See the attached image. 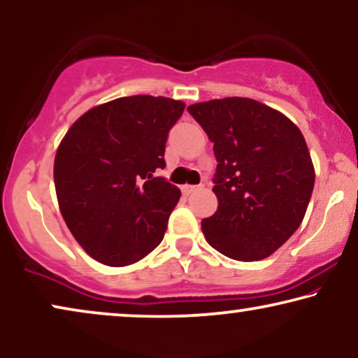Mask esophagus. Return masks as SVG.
<instances>
[{"mask_svg":"<svg viewBox=\"0 0 358 358\" xmlns=\"http://www.w3.org/2000/svg\"><path fill=\"white\" fill-rule=\"evenodd\" d=\"M196 189H199V187H193V185H185V187H182L183 194H192L193 192H196Z\"/></svg>","mask_w":358,"mask_h":358,"instance_id":"1","label":"esophagus"}]
</instances>
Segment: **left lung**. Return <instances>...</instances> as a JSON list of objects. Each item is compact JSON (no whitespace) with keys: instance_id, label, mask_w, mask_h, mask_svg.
I'll return each mask as SVG.
<instances>
[{"instance_id":"obj_1","label":"left lung","mask_w":358,"mask_h":358,"mask_svg":"<svg viewBox=\"0 0 358 358\" xmlns=\"http://www.w3.org/2000/svg\"><path fill=\"white\" fill-rule=\"evenodd\" d=\"M188 113L217 160V211L201 221L208 244L229 259H265L294 234L311 199L314 166L301 131L250 98L211 99Z\"/></svg>"}]
</instances>
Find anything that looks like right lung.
Instances as JSON below:
<instances>
[{
    "mask_svg": "<svg viewBox=\"0 0 358 358\" xmlns=\"http://www.w3.org/2000/svg\"><path fill=\"white\" fill-rule=\"evenodd\" d=\"M185 103L136 94L90 109L66 132L54 162L60 213L85 252L126 266L164 239L180 189L157 176Z\"/></svg>",
    "mask_w": 358,
    "mask_h": 358,
    "instance_id": "right-lung-1",
    "label": "right lung"
}]
</instances>
